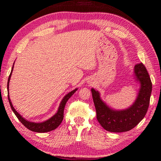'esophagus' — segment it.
<instances>
[{"instance_id": "34e87169", "label": "esophagus", "mask_w": 161, "mask_h": 161, "mask_svg": "<svg viewBox=\"0 0 161 161\" xmlns=\"http://www.w3.org/2000/svg\"><path fill=\"white\" fill-rule=\"evenodd\" d=\"M87 83H88L89 84H92L94 82L92 80H88V81H87Z\"/></svg>"}]
</instances>
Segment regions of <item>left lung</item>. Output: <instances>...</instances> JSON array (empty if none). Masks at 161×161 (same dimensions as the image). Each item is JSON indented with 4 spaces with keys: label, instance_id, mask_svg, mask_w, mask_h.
<instances>
[{
    "label": "left lung",
    "instance_id": "obj_1",
    "mask_svg": "<svg viewBox=\"0 0 161 161\" xmlns=\"http://www.w3.org/2000/svg\"><path fill=\"white\" fill-rule=\"evenodd\" d=\"M133 76L140 87L134 102L125 109H114L101 99L99 92L93 88L91 89L98 121L108 131H129L137 126L148 111L152 83L146 68L142 63L135 65Z\"/></svg>",
    "mask_w": 161,
    "mask_h": 161
}]
</instances>
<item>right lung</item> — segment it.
<instances>
[{"instance_id":"right-lung-1","label":"right lung","mask_w":161,"mask_h":161,"mask_svg":"<svg viewBox=\"0 0 161 161\" xmlns=\"http://www.w3.org/2000/svg\"><path fill=\"white\" fill-rule=\"evenodd\" d=\"M13 67H14V64H13L11 72H10L9 77H8V84H7L8 92V101H9L10 107H11V109L13 110V113L15 114V115L16 116H17V118L18 119L19 121H20L21 123L27 128V129H28L29 130H32V131L37 132V133H45V132L51 131V130L57 129V128H58L62 123V120H63L64 108L65 105H66L67 102L68 101V99H69V98L75 93L76 91H77L78 89L76 88L75 89H74V90L71 91L67 94L65 95V96L63 97V99H62V100L61 101L60 103H59L58 110V111H57V113L54 114V115L52 116L51 118H50L47 120H46V121H43V122H40V123H35V122H32V121H28V120L25 119V118H23V117L15 109L12 104L11 101H10V99L9 82H10V77H11V75H12Z\"/></svg>"}]
</instances>
